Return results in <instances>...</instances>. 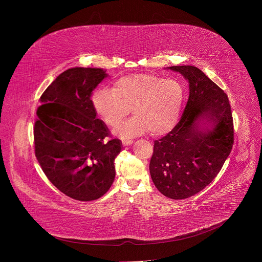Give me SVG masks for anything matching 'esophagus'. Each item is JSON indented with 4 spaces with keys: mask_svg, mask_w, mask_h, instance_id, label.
<instances>
[{
    "mask_svg": "<svg viewBox=\"0 0 262 262\" xmlns=\"http://www.w3.org/2000/svg\"><path fill=\"white\" fill-rule=\"evenodd\" d=\"M134 141L133 140H130V139H125V138H122V144L124 145V146H126V145H129V144H132Z\"/></svg>",
    "mask_w": 262,
    "mask_h": 262,
    "instance_id": "esophagus-1",
    "label": "esophagus"
}]
</instances>
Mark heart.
<instances>
[{
    "instance_id": "b5f03b06",
    "label": "heart",
    "mask_w": 262,
    "mask_h": 262,
    "mask_svg": "<svg viewBox=\"0 0 262 262\" xmlns=\"http://www.w3.org/2000/svg\"><path fill=\"white\" fill-rule=\"evenodd\" d=\"M185 90L176 79L151 74L125 75L112 89L100 88L92 98L93 107L103 122L115 127L130 113L135 116L116 128L123 137H136L149 130L160 137L177 125L183 107Z\"/></svg>"
}]
</instances>
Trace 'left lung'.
Masks as SVG:
<instances>
[{"mask_svg": "<svg viewBox=\"0 0 262 262\" xmlns=\"http://www.w3.org/2000/svg\"><path fill=\"white\" fill-rule=\"evenodd\" d=\"M170 69L188 80L189 96L180 122L154 141L149 171L162 194L184 200L207 187L222 169L234 144V122L227 94L199 68Z\"/></svg>", "mask_w": 262, "mask_h": 262, "instance_id": "left-lung-1", "label": "left lung"}]
</instances>
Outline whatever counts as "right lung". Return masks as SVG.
Segmentation results:
<instances>
[{
	"label": "right lung",
	"instance_id": "obj_1",
	"mask_svg": "<svg viewBox=\"0 0 262 262\" xmlns=\"http://www.w3.org/2000/svg\"><path fill=\"white\" fill-rule=\"evenodd\" d=\"M107 76L95 68H73L59 75L40 97L33 135L35 156L51 183L66 195L91 201L115 179L118 138L96 118L91 93Z\"/></svg>",
	"mask_w": 262,
	"mask_h": 262
}]
</instances>
